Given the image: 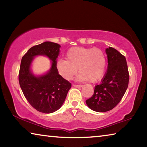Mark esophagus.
Masks as SVG:
<instances>
[{
  "label": "esophagus",
  "instance_id": "1",
  "mask_svg": "<svg viewBox=\"0 0 147 147\" xmlns=\"http://www.w3.org/2000/svg\"><path fill=\"white\" fill-rule=\"evenodd\" d=\"M73 86L75 87V88H82V85H77V84H73Z\"/></svg>",
  "mask_w": 147,
  "mask_h": 147
}]
</instances>
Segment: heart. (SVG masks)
Returning <instances> with one entry per match:
<instances>
[{
    "label": "heart",
    "instance_id": "b5f03b06",
    "mask_svg": "<svg viewBox=\"0 0 147 147\" xmlns=\"http://www.w3.org/2000/svg\"><path fill=\"white\" fill-rule=\"evenodd\" d=\"M66 59H59L56 67L59 74L71 80L78 71V78L95 83L102 78L106 70V58L104 52L98 48L72 47L66 53Z\"/></svg>",
    "mask_w": 147,
    "mask_h": 147
}]
</instances>
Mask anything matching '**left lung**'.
I'll list each match as a JSON object with an SVG mask.
<instances>
[{
	"label": "left lung",
	"instance_id": "obj_1",
	"mask_svg": "<svg viewBox=\"0 0 147 147\" xmlns=\"http://www.w3.org/2000/svg\"><path fill=\"white\" fill-rule=\"evenodd\" d=\"M108 69L101 83L94 88V94L86 100L92 110L106 112L117 105L123 97L128 86L129 73L125 56L116 49L109 47Z\"/></svg>",
	"mask_w": 147,
	"mask_h": 147
}]
</instances>
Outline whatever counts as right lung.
<instances>
[{
  "mask_svg": "<svg viewBox=\"0 0 147 147\" xmlns=\"http://www.w3.org/2000/svg\"><path fill=\"white\" fill-rule=\"evenodd\" d=\"M60 45L46 41L31 47L23 56L19 73V85L30 104L44 113L54 112L61 108L71 84L64 79L56 67V58ZM46 55L53 61L47 74L36 77L30 71V65L36 55Z\"/></svg>",
  "mask_w": 147,
  "mask_h": 147,
  "instance_id": "1",
  "label": "right lung"
}]
</instances>
